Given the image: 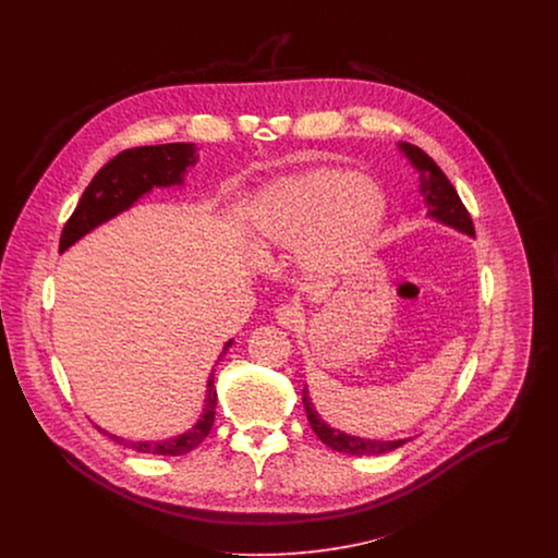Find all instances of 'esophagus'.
Segmentation results:
<instances>
[{
  "mask_svg": "<svg viewBox=\"0 0 558 558\" xmlns=\"http://www.w3.org/2000/svg\"><path fill=\"white\" fill-rule=\"evenodd\" d=\"M275 318L283 328H296L303 322V310L299 305L286 303L275 312Z\"/></svg>",
  "mask_w": 558,
  "mask_h": 558,
  "instance_id": "1",
  "label": "esophagus"
}]
</instances>
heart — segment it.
I'll list each match as a JSON object with an SVG mask.
<instances>
[{"instance_id":"1","label":"heart","mask_w":558,"mask_h":558,"mask_svg":"<svg viewBox=\"0 0 558 558\" xmlns=\"http://www.w3.org/2000/svg\"><path fill=\"white\" fill-rule=\"evenodd\" d=\"M387 217L383 186L345 169H312L266 184L248 219L262 248H301L303 266L324 279L352 268Z\"/></svg>"}]
</instances>
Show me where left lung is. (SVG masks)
Masks as SVG:
<instances>
[{
    "label": "left lung",
    "instance_id": "obj_1",
    "mask_svg": "<svg viewBox=\"0 0 558 558\" xmlns=\"http://www.w3.org/2000/svg\"><path fill=\"white\" fill-rule=\"evenodd\" d=\"M399 153L408 159L418 173V193L423 197V204L427 208V217L440 226H447L460 234H466L475 239V228L469 210L464 208L456 186L449 182V178L442 173V169L427 157L421 148L410 144H398ZM303 405L310 418L312 429L316 432L319 440L328 445L330 449L339 453L350 456H383L389 451H396L401 445H405L410 438H398V440H374V438H361L348 432H341L337 427H330L312 401L310 389L305 385L303 389Z\"/></svg>",
    "mask_w": 558,
    "mask_h": 558
}]
</instances>
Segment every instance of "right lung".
Segmentation results:
<instances>
[{
    "instance_id": "1",
    "label": "right lung",
    "mask_w": 558,
    "mask_h": 558,
    "mask_svg": "<svg viewBox=\"0 0 558 558\" xmlns=\"http://www.w3.org/2000/svg\"><path fill=\"white\" fill-rule=\"evenodd\" d=\"M197 162L195 144H160L124 150L109 160L92 178L87 189L81 195L80 204L71 219L66 221L60 236V253L69 251L85 234L98 226L116 219L118 215L131 210L142 197L150 195L155 189L182 186L191 167ZM234 339L223 343L217 363L228 354ZM215 363V367H217ZM215 367L206 380V398L197 421L182 434L165 440H126L113 436L98 427L102 434L113 438L118 445H124L137 453L150 456H184L199 447L210 434L217 410V389H215Z\"/></svg>"
}]
</instances>
